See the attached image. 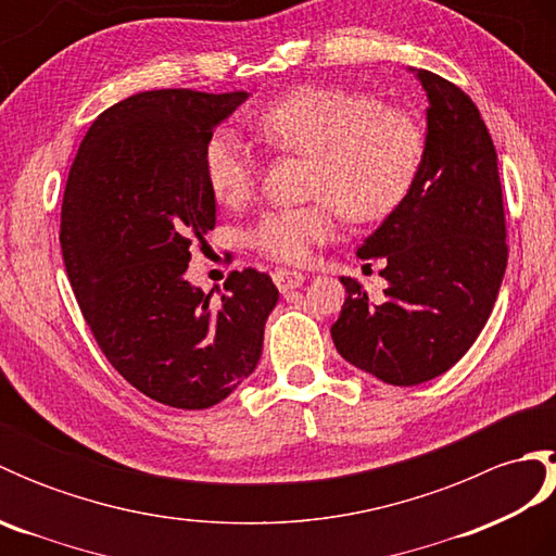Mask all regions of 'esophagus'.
Segmentation results:
<instances>
[{
  "mask_svg": "<svg viewBox=\"0 0 556 556\" xmlns=\"http://www.w3.org/2000/svg\"><path fill=\"white\" fill-rule=\"evenodd\" d=\"M271 279H275V285H277V289L281 293H287V291L299 289L303 281H305V275H303V271H299V269L279 267V269H275V275H271Z\"/></svg>",
  "mask_w": 556,
  "mask_h": 556,
  "instance_id": "34e87169",
  "label": "esophagus"
}]
</instances>
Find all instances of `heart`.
Masks as SVG:
<instances>
[{
	"label": "heart",
	"instance_id": "obj_1",
	"mask_svg": "<svg viewBox=\"0 0 556 556\" xmlns=\"http://www.w3.org/2000/svg\"><path fill=\"white\" fill-rule=\"evenodd\" d=\"M269 148L311 157L313 203L265 212L248 241L281 263H305L315 245L332 241L339 215L377 222L404 203L418 179L425 138L413 116L382 108L368 92L301 86L255 116ZM205 179L219 203L236 207L257 181L253 150L231 131H215L203 152Z\"/></svg>",
	"mask_w": 556,
	"mask_h": 556
}]
</instances>
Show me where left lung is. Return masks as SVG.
<instances>
[{
	"label": "left lung",
	"instance_id": "1",
	"mask_svg": "<svg viewBox=\"0 0 556 556\" xmlns=\"http://www.w3.org/2000/svg\"><path fill=\"white\" fill-rule=\"evenodd\" d=\"M410 71L430 102L418 179L358 248L363 260H384V301H368L356 279L341 277L349 299L332 325L341 358L394 387L432 380L473 346L509 255L485 122L454 83Z\"/></svg>",
	"mask_w": 556,
	"mask_h": 556
}]
</instances>
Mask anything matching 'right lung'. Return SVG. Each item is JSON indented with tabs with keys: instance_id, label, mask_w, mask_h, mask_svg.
Returning a JSON list of instances; mask_svg holds the SVG:
<instances>
[{
	"instance_id": "add662e5",
	"label": "right lung",
	"mask_w": 556,
	"mask_h": 556,
	"mask_svg": "<svg viewBox=\"0 0 556 556\" xmlns=\"http://www.w3.org/2000/svg\"><path fill=\"white\" fill-rule=\"evenodd\" d=\"M248 92L148 90L104 110L71 164L62 253L71 289L112 368L164 406L219 404L255 370L279 291L231 271L219 303L186 279L215 229L203 152Z\"/></svg>"
}]
</instances>
